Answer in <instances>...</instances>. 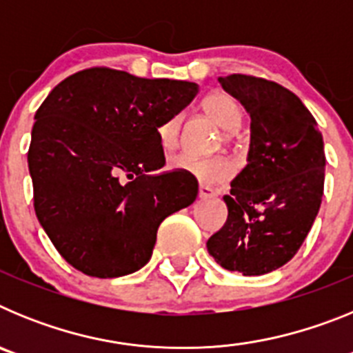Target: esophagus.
Returning a JSON list of instances; mask_svg holds the SVG:
<instances>
[{
  "label": "esophagus",
  "instance_id": "34e87169",
  "mask_svg": "<svg viewBox=\"0 0 353 353\" xmlns=\"http://www.w3.org/2000/svg\"><path fill=\"white\" fill-rule=\"evenodd\" d=\"M217 194V192H215V189H212V187H208V185H199V198L201 199H208V198H214V196Z\"/></svg>",
  "mask_w": 353,
  "mask_h": 353
}]
</instances>
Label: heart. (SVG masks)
<instances>
[{
  "label": "heart",
  "instance_id": "obj_1",
  "mask_svg": "<svg viewBox=\"0 0 353 353\" xmlns=\"http://www.w3.org/2000/svg\"><path fill=\"white\" fill-rule=\"evenodd\" d=\"M205 114L214 121L215 125L224 129V138H232L230 130H236L242 125L244 120V111L242 105L239 104L235 97H232L226 92H214L203 99ZM180 129H182V117L173 114L162 121L157 129V138L161 143L162 150L171 152L176 148L180 138ZM170 168L174 171H183L194 176L199 183H221L228 180L233 174L232 164L223 157H212V159H191L187 155H179L170 161Z\"/></svg>",
  "mask_w": 353,
  "mask_h": 353
}]
</instances>
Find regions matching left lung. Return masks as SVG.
I'll return each mask as SVG.
<instances>
[{
    "label": "left lung",
    "instance_id": "8db88e82",
    "mask_svg": "<svg viewBox=\"0 0 353 353\" xmlns=\"http://www.w3.org/2000/svg\"><path fill=\"white\" fill-rule=\"evenodd\" d=\"M251 117L248 166L224 196L228 219L208 239L226 270L261 276L288 263L314 223L323 196L325 152L316 120L295 93L274 81L219 77Z\"/></svg>",
    "mask_w": 353,
    "mask_h": 353
}]
</instances>
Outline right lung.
I'll use <instances>...</instances> for the list:
<instances>
[{
  "mask_svg": "<svg viewBox=\"0 0 353 353\" xmlns=\"http://www.w3.org/2000/svg\"><path fill=\"white\" fill-rule=\"evenodd\" d=\"M196 93V83L95 67L42 102L28 150L33 201L74 269L102 279L136 272L152 258L159 224L194 201V176L154 171L166 162L159 125Z\"/></svg>",
  "mask_w": 353,
  "mask_h": 353,
  "instance_id": "add662e5",
  "label": "right lung"
}]
</instances>
